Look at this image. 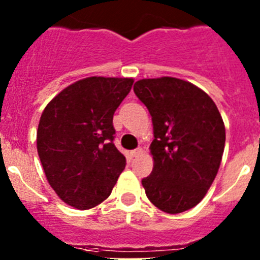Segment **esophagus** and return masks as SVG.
Segmentation results:
<instances>
[{
  "mask_svg": "<svg viewBox=\"0 0 260 260\" xmlns=\"http://www.w3.org/2000/svg\"><path fill=\"white\" fill-rule=\"evenodd\" d=\"M141 152H142V148H137V150H133L132 152H130V155H132L133 157H135V156H138Z\"/></svg>",
  "mask_w": 260,
  "mask_h": 260,
  "instance_id": "esophagus-1",
  "label": "esophagus"
}]
</instances>
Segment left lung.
I'll return each mask as SVG.
<instances>
[{
	"label": "left lung",
	"instance_id": "obj_1",
	"mask_svg": "<svg viewBox=\"0 0 260 260\" xmlns=\"http://www.w3.org/2000/svg\"><path fill=\"white\" fill-rule=\"evenodd\" d=\"M134 92L152 117V173L147 198L167 213L195 207L212 185L225 146V126L207 93L177 78L142 79Z\"/></svg>",
	"mask_w": 260,
	"mask_h": 260
}]
</instances>
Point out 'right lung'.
Returning <instances> with one entry per match:
<instances>
[{"label": "right lung", "mask_w": 260, "mask_h": 260, "mask_svg": "<svg viewBox=\"0 0 260 260\" xmlns=\"http://www.w3.org/2000/svg\"><path fill=\"white\" fill-rule=\"evenodd\" d=\"M133 83L132 78L78 80L41 114L39 157L49 185L71 207L89 210L102 203L125 169V156L113 143V114Z\"/></svg>", "instance_id": "add662e5"}]
</instances>
